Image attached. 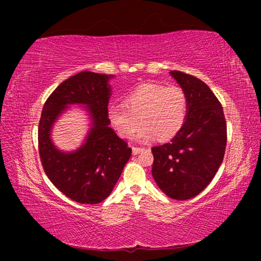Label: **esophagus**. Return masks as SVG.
Listing matches in <instances>:
<instances>
[{
  "mask_svg": "<svg viewBox=\"0 0 261 261\" xmlns=\"http://www.w3.org/2000/svg\"><path fill=\"white\" fill-rule=\"evenodd\" d=\"M143 151H144V148H141V147H132V154H134V155H137V154H139Z\"/></svg>",
  "mask_w": 261,
  "mask_h": 261,
  "instance_id": "esophagus-1",
  "label": "esophagus"
}]
</instances>
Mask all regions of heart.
<instances>
[{"label": "heart", "instance_id": "b5f03b06", "mask_svg": "<svg viewBox=\"0 0 261 261\" xmlns=\"http://www.w3.org/2000/svg\"><path fill=\"white\" fill-rule=\"evenodd\" d=\"M124 105L108 108L110 124L123 138H131L141 123L136 136L140 143L156 137L162 141L174 138L182 130L189 109L188 96L182 88L152 83L132 90L125 95Z\"/></svg>", "mask_w": 261, "mask_h": 261}]
</instances>
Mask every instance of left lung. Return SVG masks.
Listing matches in <instances>:
<instances>
[{"instance_id":"obj_1","label":"left lung","mask_w":261,"mask_h":261,"mask_svg":"<svg viewBox=\"0 0 261 261\" xmlns=\"http://www.w3.org/2000/svg\"><path fill=\"white\" fill-rule=\"evenodd\" d=\"M169 73L187 93L188 116L170 143L152 148V175L168 197L187 200L211 183L222 163L227 124L222 106L204 82L176 70Z\"/></svg>"}]
</instances>
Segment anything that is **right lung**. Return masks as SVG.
Listing matches in <instances>:
<instances>
[{"label": "right lung", "instance_id": "add662e5", "mask_svg": "<svg viewBox=\"0 0 261 261\" xmlns=\"http://www.w3.org/2000/svg\"><path fill=\"white\" fill-rule=\"evenodd\" d=\"M112 78L113 74L79 72L60 84L42 108L38 140L43 170L62 193L81 204L105 200L131 156V148L109 126ZM70 105L83 106L90 129L77 150L62 151L52 141L51 132Z\"/></svg>", "mask_w": 261, "mask_h": 261}]
</instances>
